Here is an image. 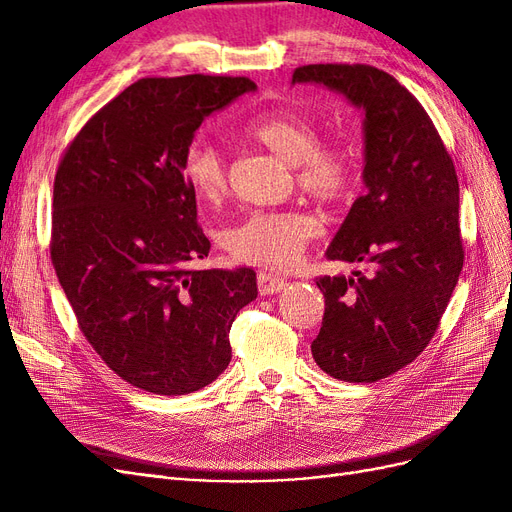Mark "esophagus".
<instances>
[{"mask_svg":"<svg viewBox=\"0 0 512 512\" xmlns=\"http://www.w3.org/2000/svg\"><path fill=\"white\" fill-rule=\"evenodd\" d=\"M288 286V282L280 275H273L269 271H260L258 273V290L260 294H277L280 290H284Z\"/></svg>","mask_w":512,"mask_h":512,"instance_id":"esophagus-1","label":"esophagus"}]
</instances>
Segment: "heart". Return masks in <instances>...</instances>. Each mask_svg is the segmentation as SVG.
I'll list each match as a JSON object with an SVG mask.
<instances>
[{
  "label": "heart",
  "mask_w": 512,
  "mask_h": 512,
  "mask_svg": "<svg viewBox=\"0 0 512 512\" xmlns=\"http://www.w3.org/2000/svg\"><path fill=\"white\" fill-rule=\"evenodd\" d=\"M245 134L290 162L301 188L318 200L342 198L352 185V162L342 149L322 147L314 121L290 111L252 119ZM183 175L194 194L218 200L226 192V166L213 143L196 141L183 156ZM316 224L301 211H254L228 228L226 247L241 262L284 269L297 262Z\"/></svg>",
  "instance_id": "b5f03b06"
}]
</instances>
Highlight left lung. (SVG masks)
<instances>
[{
    "label": "left lung",
    "instance_id": "8db88e82",
    "mask_svg": "<svg viewBox=\"0 0 512 512\" xmlns=\"http://www.w3.org/2000/svg\"><path fill=\"white\" fill-rule=\"evenodd\" d=\"M294 83L324 85L365 113L367 192L327 250L365 273L316 280L324 318L312 354L337 380L376 382L427 348L457 286V173L421 102L384 70L309 64L294 70Z\"/></svg>",
    "mask_w": 512,
    "mask_h": 512
}]
</instances>
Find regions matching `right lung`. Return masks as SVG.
Instances as JSON below:
<instances>
[{"label": "right lung", "mask_w": 512, "mask_h": 512, "mask_svg": "<svg viewBox=\"0 0 512 512\" xmlns=\"http://www.w3.org/2000/svg\"><path fill=\"white\" fill-rule=\"evenodd\" d=\"M245 76L141 79L91 117L59 162L51 260L102 361L136 389L185 395L230 363L228 333L258 294L247 267L196 269L211 243L183 156Z\"/></svg>", "instance_id": "1"}]
</instances>
